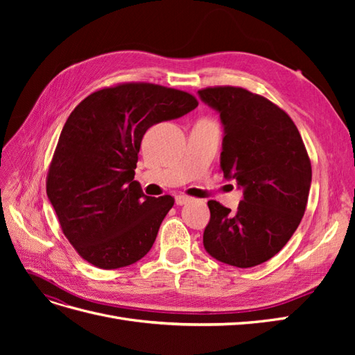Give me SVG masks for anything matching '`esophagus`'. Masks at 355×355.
Segmentation results:
<instances>
[{
  "label": "esophagus",
  "instance_id": "obj_1",
  "mask_svg": "<svg viewBox=\"0 0 355 355\" xmlns=\"http://www.w3.org/2000/svg\"><path fill=\"white\" fill-rule=\"evenodd\" d=\"M191 198L189 197H187V196H176V198H175V202L178 204V206H184V204H187L188 201H189Z\"/></svg>",
  "mask_w": 355,
  "mask_h": 355
}]
</instances>
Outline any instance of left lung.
<instances>
[{
	"label": "left lung",
	"instance_id": "1",
	"mask_svg": "<svg viewBox=\"0 0 355 355\" xmlns=\"http://www.w3.org/2000/svg\"><path fill=\"white\" fill-rule=\"evenodd\" d=\"M220 114V168L243 188L237 213L210 200L202 235L219 262L252 268L271 259L292 237L306 209L311 161L295 123L282 108L243 87L198 90Z\"/></svg>",
	"mask_w": 355,
	"mask_h": 355
}]
</instances>
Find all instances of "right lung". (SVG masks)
Segmentation results:
<instances>
[{
    "label": "right lung",
    "mask_w": 355,
    "mask_h": 355,
    "mask_svg": "<svg viewBox=\"0 0 355 355\" xmlns=\"http://www.w3.org/2000/svg\"><path fill=\"white\" fill-rule=\"evenodd\" d=\"M197 106L187 92L123 83L89 94L71 112L46 187L62 232L84 261L116 270L151 250L175 198L148 197L135 180L142 137Z\"/></svg>",
    "instance_id": "1"
}]
</instances>
